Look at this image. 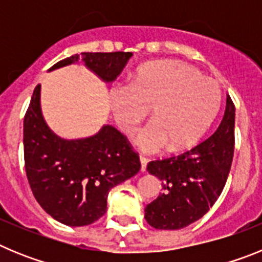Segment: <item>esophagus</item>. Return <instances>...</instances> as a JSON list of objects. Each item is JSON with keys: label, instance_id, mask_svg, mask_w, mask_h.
<instances>
[{"label": "esophagus", "instance_id": "obj_1", "mask_svg": "<svg viewBox=\"0 0 262 262\" xmlns=\"http://www.w3.org/2000/svg\"><path fill=\"white\" fill-rule=\"evenodd\" d=\"M147 163L148 159L145 156H140V164H142V172H145V169H147Z\"/></svg>", "mask_w": 262, "mask_h": 262}]
</instances>
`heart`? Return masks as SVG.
I'll return each mask as SVG.
<instances>
[{
  "label": "heart",
  "instance_id": "1",
  "mask_svg": "<svg viewBox=\"0 0 262 262\" xmlns=\"http://www.w3.org/2000/svg\"><path fill=\"white\" fill-rule=\"evenodd\" d=\"M217 81L177 60L144 64L129 78L128 85L111 90L115 122L126 135L138 131L143 120H155L136 138L143 149L170 154L193 148L211 127L221 108Z\"/></svg>",
  "mask_w": 262,
  "mask_h": 262
}]
</instances>
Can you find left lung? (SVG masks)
I'll list each match as a JSON object with an SVG mask.
<instances>
[{"instance_id": "obj_1", "label": "left lung", "mask_w": 262, "mask_h": 262, "mask_svg": "<svg viewBox=\"0 0 262 262\" xmlns=\"http://www.w3.org/2000/svg\"><path fill=\"white\" fill-rule=\"evenodd\" d=\"M233 151L235 105L227 96L223 119L210 138L184 154L148 163L163 193L145 207L147 223L156 230H180L201 219L223 191Z\"/></svg>"}]
</instances>
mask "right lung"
Here are the masks:
<instances>
[{"label":"right lung","mask_w":262,"mask_h":262,"mask_svg":"<svg viewBox=\"0 0 262 262\" xmlns=\"http://www.w3.org/2000/svg\"><path fill=\"white\" fill-rule=\"evenodd\" d=\"M133 52H82L60 60L52 69L78 59L102 80L114 81ZM36 85L23 120L25 169L32 194L53 219L71 227L94 223L107 210V194L140 170L128 139L111 126L97 135L64 140L41 117Z\"/></svg>","instance_id":"add662e5"}]
</instances>
